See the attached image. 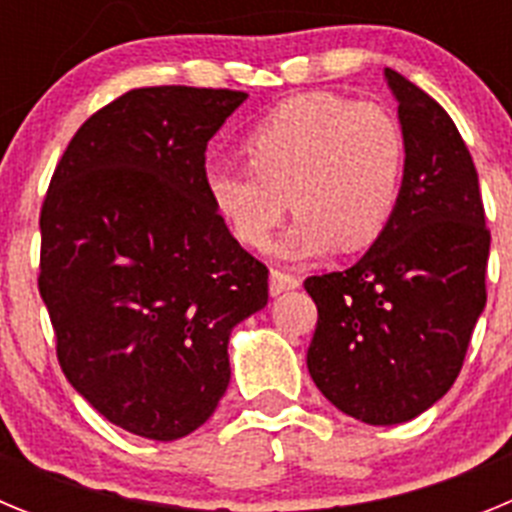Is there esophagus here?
Returning a JSON list of instances; mask_svg holds the SVG:
<instances>
[{
	"label": "esophagus",
	"instance_id": "1",
	"mask_svg": "<svg viewBox=\"0 0 512 512\" xmlns=\"http://www.w3.org/2000/svg\"><path fill=\"white\" fill-rule=\"evenodd\" d=\"M300 287V279L295 274H287L282 269H271L269 274V292L271 295H282V292H289V289Z\"/></svg>",
	"mask_w": 512,
	"mask_h": 512
}]
</instances>
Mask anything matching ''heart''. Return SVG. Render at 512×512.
Segmentation results:
<instances>
[{"mask_svg": "<svg viewBox=\"0 0 512 512\" xmlns=\"http://www.w3.org/2000/svg\"><path fill=\"white\" fill-rule=\"evenodd\" d=\"M241 151L246 166L207 174V197L241 246H264L287 207L297 217L277 253L289 261L364 251L395 220L408 143L382 104L302 94L266 112Z\"/></svg>", "mask_w": 512, "mask_h": 512, "instance_id": "b5f03b06", "label": "heart"}]
</instances>
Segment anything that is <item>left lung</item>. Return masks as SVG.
<instances>
[{"instance_id":"8db88e82","label":"left lung","mask_w":512,"mask_h":512,"mask_svg":"<svg viewBox=\"0 0 512 512\" xmlns=\"http://www.w3.org/2000/svg\"><path fill=\"white\" fill-rule=\"evenodd\" d=\"M384 76L408 143L397 215L351 269L305 279L318 305L312 382L369 425L413 420L451 390L485 310L490 256L477 169L454 120L402 74Z\"/></svg>"}]
</instances>
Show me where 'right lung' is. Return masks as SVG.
Segmentation results:
<instances>
[{"label": "right lung", "instance_id": "1", "mask_svg": "<svg viewBox=\"0 0 512 512\" xmlns=\"http://www.w3.org/2000/svg\"><path fill=\"white\" fill-rule=\"evenodd\" d=\"M246 92L130 89L63 151L40 210L38 289L63 374L135 436L197 431L230 382L235 323L269 269L207 197V140Z\"/></svg>", "mask_w": 512, "mask_h": 512}]
</instances>
